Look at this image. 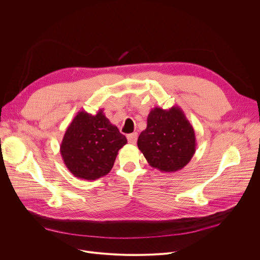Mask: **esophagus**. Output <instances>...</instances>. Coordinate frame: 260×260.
I'll use <instances>...</instances> for the list:
<instances>
[{"mask_svg": "<svg viewBox=\"0 0 260 260\" xmlns=\"http://www.w3.org/2000/svg\"><path fill=\"white\" fill-rule=\"evenodd\" d=\"M127 138V141L129 144H136L137 142V139H138V134L137 133H133V134H128L126 136Z\"/></svg>", "mask_w": 260, "mask_h": 260, "instance_id": "obj_1", "label": "esophagus"}]
</instances>
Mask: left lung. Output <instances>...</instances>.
I'll use <instances>...</instances> for the list:
<instances>
[{"label": "left lung", "mask_w": 260, "mask_h": 260, "mask_svg": "<svg viewBox=\"0 0 260 260\" xmlns=\"http://www.w3.org/2000/svg\"><path fill=\"white\" fill-rule=\"evenodd\" d=\"M138 147L152 168L176 172L196 153L194 129L180 107L169 110L155 107L148 114L147 127L139 136Z\"/></svg>", "instance_id": "8db88e82"}]
</instances>
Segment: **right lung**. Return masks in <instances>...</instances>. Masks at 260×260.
I'll return each mask as SVG.
<instances>
[{"instance_id":"right-lung-1","label":"right lung","mask_w":260,"mask_h":260,"mask_svg":"<svg viewBox=\"0 0 260 260\" xmlns=\"http://www.w3.org/2000/svg\"><path fill=\"white\" fill-rule=\"evenodd\" d=\"M125 136L111 123L100 109L95 115L79 111L68 126L60 144V154L68 170L77 178L96 180L114 166Z\"/></svg>"}]
</instances>
